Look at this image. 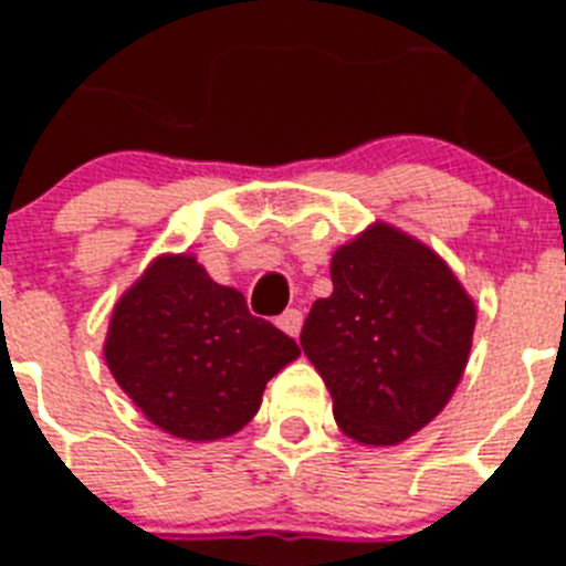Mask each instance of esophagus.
I'll list each match as a JSON object with an SVG mask.
<instances>
[{"label": "esophagus", "mask_w": 566, "mask_h": 566, "mask_svg": "<svg viewBox=\"0 0 566 566\" xmlns=\"http://www.w3.org/2000/svg\"><path fill=\"white\" fill-rule=\"evenodd\" d=\"M277 326L289 334V337H297L300 328H303V312L300 308H289L277 317Z\"/></svg>", "instance_id": "esophagus-1"}]
</instances>
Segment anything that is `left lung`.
Segmentation results:
<instances>
[{"label": "left lung", "mask_w": 566, "mask_h": 566, "mask_svg": "<svg viewBox=\"0 0 566 566\" xmlns=\"http://www.w3.org/2000/svg\"><path fill=\"white\" fill-rule=\"evenodd\" d=\"M332 283L328 297L314 300L300 345L345 437L405 442L457 391L476 306L433 249L388 223L334 252Z\"/></svg>", "instance_id": "obj_1"}]
</instances>
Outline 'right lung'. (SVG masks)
Here are the masks:
<instances>
[{
  "instance_id": "obj_1",
  "label": "right lung",
  "mask_w": 566,
  "mask_h": 566,
  "mask_svg": "<svg viewBox=\"0 0 566 566\" xmlns=\"http://www.w3.org/2000/svg\"><path fill=\"white\" fill-rule=\"evenodd\" d=\"M300 345L252 317L192 254H161L115 303L104 359L122 391L169 437L212 442L258 413Z\"/></svg>"
}]
</instances>
